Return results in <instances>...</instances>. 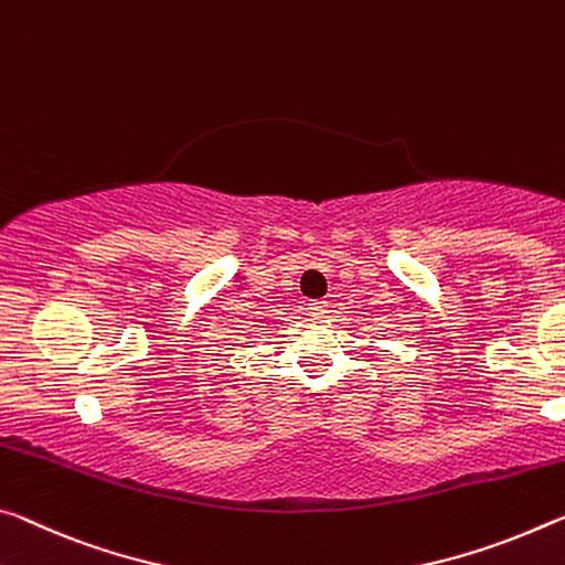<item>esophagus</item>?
Masks as SVG:
<instances>
[{
    "mask_svg": "<svg viewBox=\"0 0 565 565\" xmlns=\"http://www.w3.org/2000/svg\"><path fill=\"white\" fill-rule=\"evenodd\" d=\"M309 315L315 319H324L329 315V301H311L309 303Z\"/></svg>",
    "mask_w": 565,
    "mask_h": 565,
    "instance_id": "esophagus-1",
    "label": "esophagus"
}]
</instances>
